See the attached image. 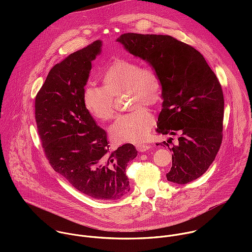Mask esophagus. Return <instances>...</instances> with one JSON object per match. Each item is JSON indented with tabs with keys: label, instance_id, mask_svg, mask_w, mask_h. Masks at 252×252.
<instances>
[{
	"label": "esophagus",
	"instance_id": "obj_1",
	"mask_svg": "<svg viewBox=\"0 0 252 252\" xmlns=\"http://www.w3.org/2000/svg\"><path fill=\"white\" fill-rule=\"evenodd\" d=\"M135 147H136V150H137L138 152H140V153H145V152H147V151H149V150L152 149L151 146L145 145V143H138V145H136Z\"/></svg>",
	"mask_w": 252,
	"mask_h": 252
}]
</instances>
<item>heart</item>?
Listing matches in <instances>:
<instances>
[{"label":"heart","mask_w":252,"mask_h":252,"mask_svg":"<svg viewBox=\"0 0 252 252\" xmlns=\"http://www.w3.org/2000/svg\"><path fill=\"white\" fill-rule=\"evenodd\" d=\"M103 87L88 85L83 93L88 112L101 122L116 116L115 97L127 94L129 109L133 111L119 117L111 126L112 137L119 142L139 143L148 137L155 117L145 105L161 100L162 84L157 71L126 59L114 60L101 76Z\"/></svg>","instance_id":"1"}]
</instances>
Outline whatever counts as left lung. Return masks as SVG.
<instances>
[{"instance_id":"8db88e82","label":"left lung","mask_w":252,"mask_h":252,"mask_svg":"<svg viewBox=\"0 0 252 252\" xmlns=\"http://www.w3.org/2000/svg\"><path fill=\"white\" fill-rule=\"evenodd\" d=\"M117 41L148 62L161 80L163 101L157 130L179 135L178 145L169 149L173 155L167 181H194L213 162L222 141L224 98L220 81L197 50L170 35L126 32ZM167 142L160 145L169 148Z\"/></svg>"}]
</instances>
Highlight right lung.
<instances>
[{"label":"right lung","mask_w":252,"mask_h":252,"mask_svg":"<svg viewBox=\"0 0 252 252\" xmlns=\"http://www.w3.org/2000/svg\"><path fill=\"white\" fill-rule=\"evenodd\" d=\"M100 52L98 40L54 65L35 95L34 116L54 170L92 198L115 200L130 189L126 167L137 152L131 143L111 152L106 132L84 104L92 62Z\"/></svg>","instance_id":"add662e5"}]
</instances>
